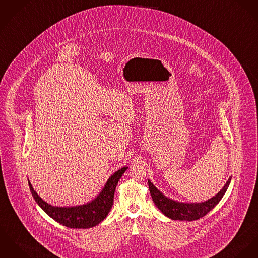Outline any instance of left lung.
<instances>
[{
    "label": "left lung",
    "mask_w": 258,
    "mask_h": 258,
    "mask_svg": "<svg viewBox=\"0 0 258 258\" xmlns=\"http://www.w3.org/2000/svg\"><path fill=\"white\" fill-rule=\"evenodd\" d=\"M231 179L232 177L228 179L227 183L224 185V187L222 188L220 192H218V194L213 196L211 199L202 203H182V202L174 201L172 199L165 197L164 194L160 190H158L150 180H148V184H149L150 193L155 205L166 217L172 220L194 221L204 217L220 202V200L223 198L224 194L226 193L227 189L230 185Z\"/></svg>",
    "instance_id": "1"
}]
</instances>
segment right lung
Here are the masks:
<instances>
[{"label":"right lung","instance_id":"right-lung-1","mask_svg":"<svg viewBox=\"0 0 258 258\" xmlns=\"http://www.w3.org/2000/svg\"><path fill=\"white\" fill-rule=\"evenodd\" d=\"M128 167L124 166L109 177L102 191L92 202L74 207H56L48 204L34 191L28 181L30 192L41 209L63 226L73 229H89L103 221L113 205L114 191L119 179Z\"/></svg>","mask_w":258,"mask_h":258}]
</instances>
